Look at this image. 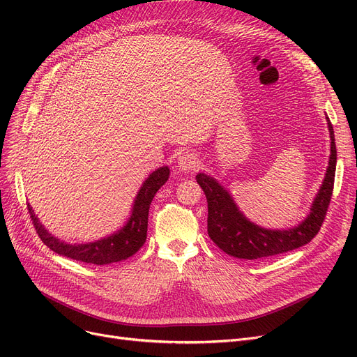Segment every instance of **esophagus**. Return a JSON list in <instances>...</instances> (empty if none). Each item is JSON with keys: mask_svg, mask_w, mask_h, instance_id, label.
Listing matches in <instances>:
<instances>
[{"mask_svg": "<svg viewBox=\"0 0 357 357\" xmlns=\"http://www.w3.org/2000/svg\"><path fill=\"white\" fill-rule=\"evenodd\" d=\"M197 166H198V158L194 153L183 152L182 155L178 156L176 167L179 169V171L190 172V171H194Z\"/></svg>", "mask_w": 357, "mask_h": 357, "instance_id": "34e87169", "label": "esophagus"}]
</instances>
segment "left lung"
Returning a JSON list of instances; mask_svg holds the SVG:
<instances>
[{
  "mask_svg": "<svg viewBox=\"0 0 357 357\" xmlns=\"http://www.w3.org/2000/svg\"><path fill=\"white\" fill-rule=\"evenodd\" d=\"M326 120L331 140L326 176L311 204L310 214L292 229L273 230L257 226L238 210L231 194L215 178L197 175L208 202V236L222 252L238 259H261L301 248L320 231L333 194L337 163L333 126L327 116Z\"/></svg>",
  "mask_w": 357,
  "mask_h": 357,
  "instance_id": "8db88e82",
  "label": "left lung"
}]
</instances>
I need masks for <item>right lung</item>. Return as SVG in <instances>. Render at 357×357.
Returning <instances> with one entry per match:
<instances>
[{"instance_id":"1","label":"right lung","mask_w":357,"mask_h":357,"mask_svg":"<svg viewBox=\"0 0 357 357\" xmlns=\"http://www.w3.org/2000/svg\"><path fill=\"white\" fill-rule=\"evenodd\" d=\"M169 174H171V171H169L167 166L158 167L156 171L150 174L140 186L133 207H131V214L124 226L111 236L91 243L70 245V243L61 241L45 229L40 220L34 214L30 204H27V208L37 234L54 253L92 265L116 264V261H121L133 256L144 245L150 204H152V199L160 190V186L169 179Z\"/></svg>"}]
</instances>
